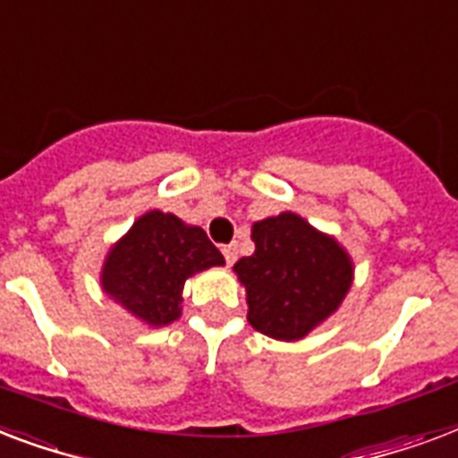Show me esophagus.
Masks as SVG:
<instances>
[{"mask_svg":"<svg viewBox=\"0 0 458 458\" xmlns=\"http://www.w3.org/2000/svg\"><path fill=\"white\" fill-rule=\"evenodd\" d=\"M222 253H225L226 265H233V262H236V258H239V243H236V241L226 243V246L222 248Z\"/></svg>","mask_w":458,"mask_h":458,"instance_id":"34e87169","label":"esophagus"}]
</instances>
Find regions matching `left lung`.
<instances>
[{"mask_svg": "<svg viewBox=\"0 0 458 458\" xmlns=\"http://www.w3.org/2000/svg\"><path fill=\"white\" fill-rule=\"evenodd\" d=\"M255 253L233 265L258 332L299 342L335 315L353 284V260L329 233L296 212L250 226Z\"/></svg>", "mask_w": 458, "mask_h": 458, "instance_id": "left-lung-1", "label": "left lung"}]
</instances>
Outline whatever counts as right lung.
Wrapping results in <instances>:
<instances>
[{
	"label": "right lung",
	"mask_w": 458,
	"mask_h": 458,
	"mask_svg": "<svg viewBox=\"0 0 458 458\" xmlns=\"http://www.w3.org/2000/svg\"><path fill=\"white\" fill-rule=\"evenodd\" d=\"M225 255L200 226L172 212L150 210L109 248L100 272L102 292L148 327H165L181 318L186 279L222 267Z\"/></svg>",
	"instance_id": "1"
}]
</instances>
